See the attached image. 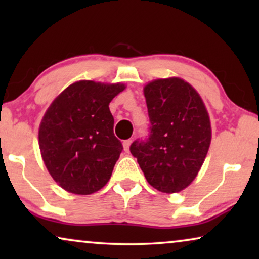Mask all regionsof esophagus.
<instances>
[{
	"label": "esophagus",
	"mask_w": 259,
	"mask_h": 259,
	"mask_svg": "<svg viewBox=\"0 0 259 259\" xmlns=\"http://www.w3.org/2000/svg\"><path fill=\"white\" fill-rule=\"evenodd\" d=\"M131 144H132V140H131V139L123 141L122 145H123V150H125V152H128V151H130Z\"/></svg>",
	"instance_id": "34e87169"
}]
</instances>
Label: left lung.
<instances>
[{
  "mask_svg": "<svg viewBox=\"0 0 259 259\" xmlns=\"http://www.w3.org/2000/svg\"><path fill=\"white\" fill-rule=\"evenodd\" d=\"M150 134L130 151L154 189H186L203 165L211 143L208 113L198 92L179 77L158 79L144 88Z\"/></svg>",
  "mask_w": 259,
  "mask_h": 259,
  "instance_id": "left-lung-1",
  "label": "left lung"
}]
</instances>
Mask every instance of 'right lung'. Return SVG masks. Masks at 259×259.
Here are the masks:
<instances>
[{"label":"right lung","mask_w":259,"mask_h":259,"mask_svg":"<svg viewBox=\"0 0 259 259\" xmlns=\"http://www.w3.org/2000/svg\"><path fill=\"white\" fill-rule=\"evenodd\" d=\"M123 90L122 83L77 81L45 113L38 146L48 172L63 190L92 194L111 178L122 145L113 133L108 105Z\"/></svg>","instance_id":"obj_1"}]
</instances>
